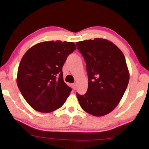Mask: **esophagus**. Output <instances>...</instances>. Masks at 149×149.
<instances>
[{
	"label": "esophagus",
	"instance_id": "1",
	"mask_svg": "<svg viewBox=\"0 0 149 149\" xmlns=\"http://www.w3.org/2000/svg\"><path fill=\"white\" fill-rule=\"evenodd\" d=\"M71 86L72 87L73 89H74V90H75V89H76V84H71Z\"/></svg>",
	"mask_w": 149,
	"mask_h": 149
}]
</instances>
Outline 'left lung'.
Returning a JSON list of instances; mask_svg holds the SVG:
<instances>
[{"mask_svg": "<svg viewBox=\"0 0 149 149\" xmlns=\"http://www.w3.org/2000/svg\"><path fill=\"white\" fill-rule=\"evenodd\" d=\"M86 62L88 89L77 93L82 109L95 116H102L114 109L127 87L130 74L123 52L113 42L95 38L77 42Z\"/></svg>", "mask_w": 149, "mask_h": 149, "instance_id": "left-lung-1", "label": "left lung"}]
</instances>
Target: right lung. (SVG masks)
Segmentation results:
<instances>
[{"instance_id":"add662e5","label":"right lung","mask_w":149,"mask_h":149,"mask_svg":"<svg viewBox=\"0 0 149 149\" xmlns=\"http://www.w3.org/2000/svg\"><path fill=\"white\" fill-rule=\"evenodd\" d=\"M76 49L74 42H42L22 57L17 85L25 100L35 110L51 112L64 104L72 89L63 80V65Z\"/></svg>"}]
</instances>
